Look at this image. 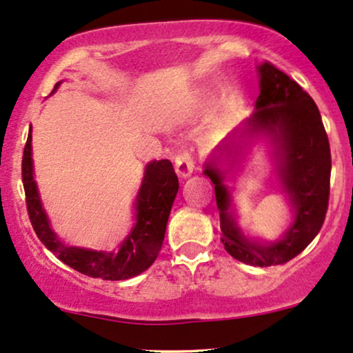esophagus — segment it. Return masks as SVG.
<instances>
[{
  "label": "esophagus",
  "mask_w": 353,
  "mask_h": 353,
  "mask_svg": "<svg viewBox=\"0 0 353 353\" xmlns=\"http://www.w3.org/2000/svg\"><path fill=\"white\" fill-rule=\"evenodd\" d=\"M195 161H193V152L192 150H183L175 157V168L180 176L192 175L193 168H195Z\"/></svg>",
  "instance_id": "34e87169"
}]
</instances>
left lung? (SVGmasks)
Wrapping results in <instances>:
<instances>
[{
	"label": "left lung",
	"instance_id": "1",
	"mask_svg": "<svg viewBox=\"0 0 353 353\" xmlns=\"http://www.w3.org/2000/svg\"><path fill=\"white\" fill-rule=\"evenodd\" d=\"M259 71L260 97L248 125L252 130H267L279 141V173L294 205V223L276 243H252L241 236L228 213L230 195L221 183L220 170L208 163L203 173L215 185L225 250L247 265L270 267L295 259L322 228L330 196L332 157L322 117L310 94L270 61H265Z\"/></svg>",
	"mask_w": 353,
	"mask_h": 353
}]
</instances>
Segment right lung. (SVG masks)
Wrapping results in <instances>:
<instances>
[{
    "instance_id": "right-lung-1",
    "label": "right lung",
    "mask_w": 353,
    "mask_h": 353,
    "mask_svg": "<svg viewBox=\"0 0 353 353\" xmlns=\"http://www.w3.org/2000/svg\"><path fill=\"white\" fill-rule=\"evenodd\" d=\"M59 83L54 85V90ZM53 90V91H54ZM23 187L26 208L34 233L48 250L63 263L83 275L103 280H126L145 272L155 262L165 239L170 210L178 192V176L170 160L152 161L145 170L143 183L137 196V225L117 252H97L66 247L50 228L45 210L41 208L31 161V130L23 152Z\"/></svg>"
}]
</instances>
